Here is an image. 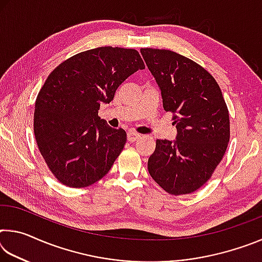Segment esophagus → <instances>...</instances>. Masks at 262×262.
<instances>
[{
	"instance_id": "esophagus-1",
	"label": "esophagus",
	"mask_w": 262,
	"mask_h": 262,
	"mask_svg": "<svg viewBox=\"0 0 262 262\" xmlns=\"http://www.w3.org/2000/svg\"><path fill=\"white\" fill-rule=\"evenodd\" d=\"M140 137H141V135L137 134V133H135V132H129L127 135V139L129 142H135L136 140H139Z\"/></svg>"
}]
</instances>
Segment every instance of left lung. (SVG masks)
<instances>
[{
    "mask_svg": "<svg viewBox=\"0 0 262 262\" xmlns=\"http://www.w3.org/2000/svg\"><path fill=\"white\" fill-rule=\"evenodd\" d=\"M141 54L178 132L173 142L156 141L149 173L168 194L193 193L210 179L227 151L228 106L215 78L196 62L168 50L141 48Z\"/></svg>",
    "mask_w": 262,
    "mask_h": 262,
    "instance_id": "1",
    "label": "left lung"
}]
</instances>
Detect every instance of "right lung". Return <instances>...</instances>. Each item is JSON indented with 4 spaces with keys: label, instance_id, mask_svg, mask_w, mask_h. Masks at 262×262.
Segmentation results:
<instances>
[{
    "label": "right lung",
    "instance_id": "obj_1",
    "mask_svg": "<svg viewBox=\"0 0 262 262\" xmlns=\"http://www.w3.org/2000/svg\"><path fill=\"white\" fill-rule=\"evenodd\" d=\"M144 62L132 48L98 47L78 53L48 75L35 100L33 130L55 178L81 188L107 174L127 141L122 128L98 117L120 84Z\"/></svg>",
    "mask_w": 262,
    "mask_h": 262
}]
</instances>
